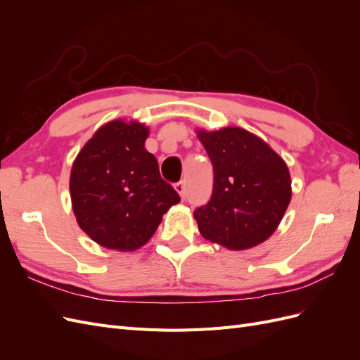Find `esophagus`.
Instances as JSON below:
<instances>
[{"label": "esophagus", "instance_id": "esophagus-1", "mask_svg": "<svg viewBox=\"0 0 360 360\" xmlns=\"http://www.w3.org/2000/svg\"><path fill=\"white\" fill-rule=\"evenodd\" d=\"M174 189L179 192V195H180L181 198L186 197V184H184L183 180H180V181H177L176 184H174Z\"/></svg>", "mask_w": 360, "mask_h": 360}]
</instances>
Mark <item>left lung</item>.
<instances>
[{"instance_id":"obj_1","label":"left lung","mask_w":360,"mask_h":360,"mask_svg":"<svg viewBox=\"0 0 360 360\" xmlns=\"http://www.w3.org/2000/svg\"><path fill=\"white\" fill-rule=\"evenodd\" d=\"M213 165L210 201L195 209L207 240L242 250L275 233L291 200L285 162L263 139L240 127L198 130Z\"/></svg>"}]
</instances>
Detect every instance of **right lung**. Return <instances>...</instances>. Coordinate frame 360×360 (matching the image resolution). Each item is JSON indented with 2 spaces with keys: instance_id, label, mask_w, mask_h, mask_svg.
<instances>
[{
  "instance_id": "1",
  "label": "right lung",
  "mask_w": 360,
  "mask_h": 360,
  "mask_svg": "<svg viewBox=\"0 0 360 360\" xmlns=\"http://www.w3.org/2000/svg\"><path fill=\"white\" fill-rule=\"evenodd\" d=\"M148 129L123 120L102 126L76 156L70 174L73 213L81 230L108 249L135 250L180 202L144 144Z\"/></svg>"
}]
</instances>
